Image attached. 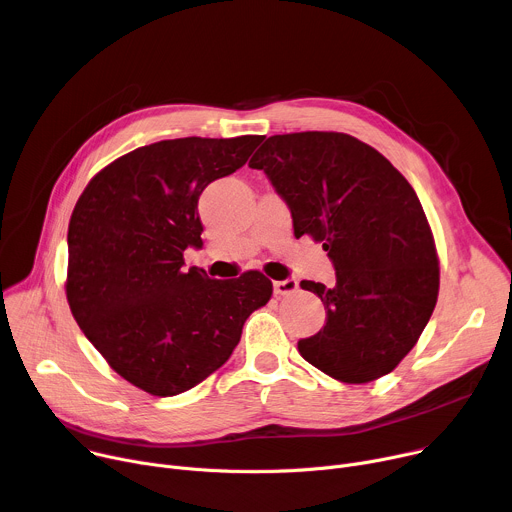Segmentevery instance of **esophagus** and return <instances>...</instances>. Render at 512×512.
Listing matches in <instances>:
<instances>
[{
    "label": "esophagus",
    "instance_id": "1",
    "mask_svg": "<svg viewBox=\"0 0 512 512\" xmlns=\"http://www.w3.org/2000/svg\"><path fill=\"white\" fill-rule=\"evenodd\" d=\"M273 291H275V296H291V294H296V291H298V281L296 279L275 281Z\"/></svg>",
    "mask_w": 512,
    "mask_h": 512
}]
</instances>
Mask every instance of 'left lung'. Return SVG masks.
I'll list each match as a JSON object with an SVG mask.
<instances>
[{
	"instance_id": "1",
	"label": "left lung",
	"mask_w": 512,
	"mask_h": 512,
	"mask_svg": "<svg viewBox=\"0 0 512 512\" xmlns=\"http://www.w3.org/2000/svg\"><path fill=\"white\" fill-rule=\"evenodd\" d=\"M251 168L285 200L294 235L322 243L336 283L300 285L324 302V328L298 342L316 369L342 383L389 375L427 326L440 267L421 202L393 164L346 133L271 135Z\"/></svg>"
}]
</instances>
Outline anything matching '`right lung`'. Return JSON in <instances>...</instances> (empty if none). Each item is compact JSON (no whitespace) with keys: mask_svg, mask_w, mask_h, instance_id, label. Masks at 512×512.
Listing matches in <instances>:
<instances>
[{"mask_svg":"<svg viewBox=\"0 0 512 512\" xmlns=\"http://www.w3.org/2000/svg\"><path fill=\"white\" fill-rule=\"evenodd\" d=\"M261 139L143 145L103 168L72 210L70 312L109 367L145 393L180 395L221 369L273 294L259 271L221 281L184 267V251L202 247V190L245 166Z\"/></svg>","mask_w":512,"mask_h":512,"instance_id":"obj_1","label":"right lung"}]
</instances>
